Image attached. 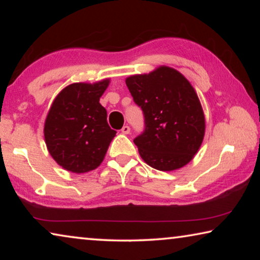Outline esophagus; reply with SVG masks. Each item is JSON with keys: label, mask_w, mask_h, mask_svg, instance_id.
Here are the masks:
<instances>
[{"label": "esophagus", "mask_w": 260, "mask_h": 260, "mask_svg": "<svg viewBox=\"0 0 260 260\" xmlns=\"http://www.w3.org/2000/svg\"><path fill=\"white\" fill-rule=\"evenodd\" d=\"M129 132H131V127H129L128 125H125V126L121 128V133H122V134H128Z\"/></svg>", "instance_id": "esophagus-1"}]
</instances>
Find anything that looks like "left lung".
I'll list each match as a JSON object with an SVG mask.
<instances>
[{
	"label": "left lung",
	"instance_id": "left-lung-1",
	"mask_svg": "<svg viewBox=\"0 0 260 260\" xmlns=\"http://www.w3.org/2000/svg\"><path fill=\"white\" fill-rule=\"evenodd\" d=\"M126 85L144 117V129L134 139L142 159L159 171L188 164L205 131L203 110L189 81L177 70L160 67L127 78Z\"/></svg>",
	"mask_w": 260,
	"mask_h": 260
}]
</instances>
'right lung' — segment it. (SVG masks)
Returning a JSON list of instances; mask_svg holds the SVG:
<instances>
[{
  "mask_svg": "<svg viewBox=\"0 0 260 260\" xmlns=\"http://www.w3.org/2000/svg\"><path fill=\"white\" fill-rule=\"evenodd\" d=\"M109 80L72 83L57 95L45 124L49 153L63 169L73 173L95 170L117 132L110 128L107 110L100 98Z\"/></svg>",
  "mask_w": 260,
  "mask_h": 260,
  "instance_id": "right-lung-1",
  "label": "right lung"
}]
</instances>
